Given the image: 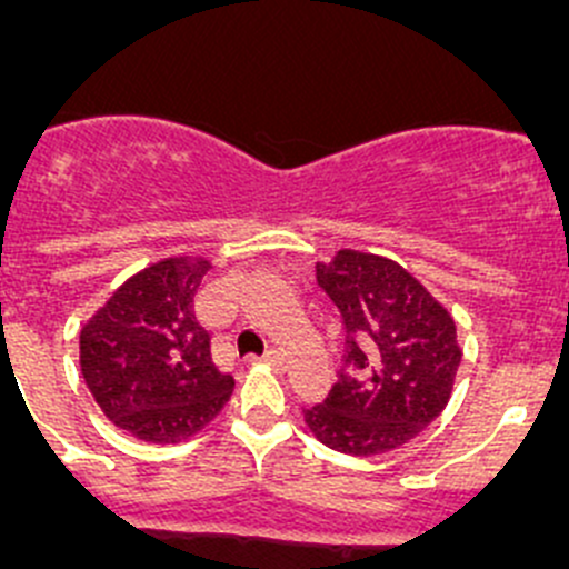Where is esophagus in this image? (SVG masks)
<instances>
[{
  "mask_svg": "<svg viewBox=\"0 0 569 569\" xmlns=\"http://www.w3.org/2000/svg\"><path fill=\"white\" fill-rule=\"evenodd\" d=\"M266 362L271 365V368H277V370H284V353L282 351H268L266 353Z\"/></svg>",
  "mask_w": 569,
  "mask_h": 569,
  "instance_id": "obj_1",
  "label": "esophagus"
}]
</instances>
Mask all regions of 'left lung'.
Instances as JSON below:
<instances>
[{"mask_svg":"<svg viewBox=\"0 0 569 569\" xmlns=\"http://www.w3.org/2000/svg\"><path fill=\"white\" fill-rule=\"evenodd\" d=\"M346 326V368L307 409L309 431L351 457L396 451L448 407L462 348L451 312L396 260L340 249L315 268Z\"/></svg>","mask_w":569,"mask_h":569,"instance_id":"obj_1","label":"left lung"}]
</instances>
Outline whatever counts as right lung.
Here are the masks:
<instances>
[{"label": "right lung", "mask_w": 569, "mask_h": 569, "mask_svg": "<svg viewBox=\"0 0 569 569\" xmlns=\"http://www.w3.org/2000/svg\"><path fill=\"white\" fill-rule=\"evenodd\" d=\"M212 268L166 257L118 287L80 331V368L101 412L132 437L173 446L199 435L234 390L212 359L193 296Z\"/></svg>", "instance_id": "add662e5"}]
</instances>
